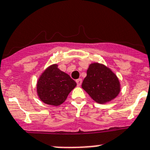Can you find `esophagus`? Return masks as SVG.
I'll return each instance as SVG.
<instances>
[{
  "label": "esophagus",
  "mask_w": 150,
  "mask_h": 150,
  "mask_svg": "<svg viewBox=\"0 0 150 150\" xmlns=\"http://www.w3.org/2000/svg\"><path fill=\"white\" fill-rule=\"evenodd\" d=\"M76 83H77V85H78V87H80L81 85V83H82V79H81V78H79V79L76 80Z\"/></svg>",
  "instance_id": "1"
}]
</instances>
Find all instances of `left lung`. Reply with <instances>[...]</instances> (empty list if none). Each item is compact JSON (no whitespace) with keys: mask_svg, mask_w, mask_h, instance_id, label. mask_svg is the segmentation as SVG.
I'll return each mask as SVG.
<instances>
[{"mask_svg":"<svg viewBox=\"0 0 150 150\" xmlns=\"http://www.w3.org/2000/svg\"><path fill=\"white\" fill-rule=\"evenodd\" d=\"M81 87L99 104L113 100L119 95L121 89L117 75L108 67L98 63H93L89 66Z\"/></svg>","mask_w":150,"mask_h":150,"instance_id":"obj_1","label":"left lung"}]
</instances>
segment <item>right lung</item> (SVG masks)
Instances as JSON below:
<instances>
[{"label":"right lung","mask_w":150,"mask_h":150,"mask_svg":"<svg viewBox=\"0 0 150 150\" xmlns=\"http://www.w3.org/2000/svg\"><path fill=\"white\" fill-rule=\"evenodd\" d=\"M57 64L48 67L40 75L36 91L40 100L47 105L58 106L65 102L76 82L58 69Z\"/></svg>","instance_id":"add662e5"}]
</instances>
